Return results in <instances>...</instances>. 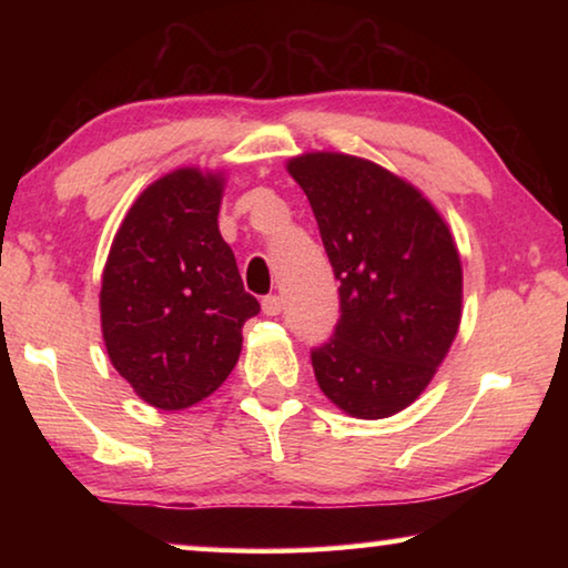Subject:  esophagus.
<instances>
[{"label":"esophagus","mask_w":568,"mask_h":568,"mask_svg":"<svg viewBox=\"0 0 568 568\" xmlns=\"http://www.w3.org/2000/svg\"><path fill=\"white\" fill-rule=\"evenodd\" d=\"M281 311H283V301L277 295H267V297H263V313L265 315H281Z\"/></svg>","instance_id":"esophagus-1"}]
</instances>
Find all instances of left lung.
<instances>
[{"label":"left lung","mask_w":568,"mask_h":568,"mask_svg":"<svg viewBox=\"0 0 568 568\" xmlns=\"http://www.w3.org/2000/svg\"><path fill=\"white\" fill-rule=\"evenodd\" d=\"M287 172L311 200L341 281L333 338L313 351L321 390L353 418L408 408L450 351L464 267L434 203L396 172L343 152H303Z\"/></svg>","instance_id":"1"}]
</instances>
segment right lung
I'll use <instances>...</instances> for the list:
<instances>
[{"mask_svg":"<svg viewBox=\"0 0 568 568\" xmlns=\"http://www.w3.org/2000/svg\"><path fill=\"white\" fill-rule=\"evenodd\" d=\"M225 178L178 168L140 192L102 271L100 321L114 371L160 410L215 393L261 311L245 293L217 213Z\"/></svg>","mask_w":568,"mask_h":568,"instance_id":"1","label":"right lung"}]
</instances>
